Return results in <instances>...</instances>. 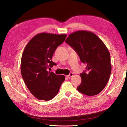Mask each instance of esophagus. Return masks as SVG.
I'll use <instances>...</instances> for the list:
<instances>
[{
  "mask_svg": "<svg viewBox=\"0 0 127 127\" xmlns=\"http://www.w3.org/2000/svg\"><path fill=\"white\" fill-rule=\"evenodd\" d=\"M73 76V73H70L69 74V75L66 76V77H67V78H70L72 77Z\"/></svg>",
  "mask_w": 127,
  "mask_h": 127,
  "instance_id": "esophagus-1",
  "label": "esophagus"
}]
</instances>
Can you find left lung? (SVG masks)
I'll return each mask as SVG.
<instances>
[{
  "label": "left lung",
  "instance_id": "obj_1",
  "mask_svg": "<svg viewBox=\"0 0 127 127\" xmlns=\"http://www.w3.org/2000/svg\"><path fill=\"white\" fill-rule=\"evenodd\" d=\"M65 42L86 65L85 71L80 74L82 83L78 91L89 96L99 94L108 83L112 70L110 54L106 45L95 33L86 31L70 34Z\"/></svg>",
  "mask_w": 127,
  "mask_h": 127
}]
</instances>
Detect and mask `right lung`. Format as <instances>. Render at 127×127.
<instances>
[{
    "label": "right lung",
    "mask_w": 127,
    "mask_h": 127,
    "mask_svg": "<svg viewBox=\"0 0 127 127\" xmlns=\"http://www.w3.org/2000/svg\"><path fill=\"white\" fill-rule=\"evenodd\" d=\"M66 34L42 32L35 35L26 46L21 61V73L31 93L38 100L49 101L57 95L64 75H57L47 69L56 64L51 61Z\"/></svg>",
    "instance_id": "add662e5"
}]
</instances>
